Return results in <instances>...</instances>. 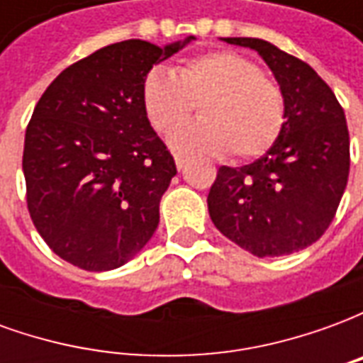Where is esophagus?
<instances>
[{
  "label": "esophagus",
  "instance_id": "esophagus-1",
  "mask_svg": "<svg viewBox=\"0 0 363 363\" xmlns=\"http://www.w3.org/2000/svg\"><path fill=\"white\" fill-rule=\"evenodd\" d=\"M174 163H177V169L181 171V169H184V165L189 163V159L181 157V155H177V157H174Z\"/></svg>",
  "mask_w": 363,
  "mask_h": 363
}]
</instances>
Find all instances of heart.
Wrapping results in <instances>:
<instances>
[{"label":"heart","mask_w":363,"mask_h":363,"mask_svg":"<svg viewBox=\"0 0 363 363\" xmlns=\"http://www.w3.org/2000/svg\"><path fill=\"white\" fill-rule=\"evenodd\" d=\"M143 112L155 132L167 134L191 116L200 123L177 128L169 143L181 155L255 159L278 142L286 99L260 67L235 52H210L184 62L174 75L151 69L142 87Z\"/></svg>","instance_id":"obj_1"}]
</instances>
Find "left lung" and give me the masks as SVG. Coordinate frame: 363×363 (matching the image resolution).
<instances>
[{"label": "left lung", "instance_id": "1", "mask_svg": "<svg viewBox=\"0 0 363 363\" xmlns=\"http://www.w3.org/2000/svg\"><path fill=\"white\" fill-rule=\"evenodd\" d=\"M257 50L286 99L278 142L251 165L220 167L208 210L223 235L255 257L303 251L335 220L350 173V135L335 93L303 60L260 38Z\"/></svg>", "mask_w": 363, "mask_h": 363}]
</instances>
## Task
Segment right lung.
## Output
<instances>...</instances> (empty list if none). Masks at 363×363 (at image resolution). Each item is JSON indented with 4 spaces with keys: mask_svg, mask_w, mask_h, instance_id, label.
Returning <instances> with one entry per match:
<instances>
[{
    "mask_svg": "<svg viewBox=\"0 0 363 363\" xmlns=\"http://www.w3.org/2000/svg\"><path fill=\"white\" fill-rule=\"evenodd\" d=\"M104 46L48 85L25 134L27 208L46 245L74 267L112 270L142 251L177 174L143 112L145 75L184 44Z\"/></svg>",
    "mask_w": 363,
    "mask_h": 363,
    "instance_id": "obj_1",
    "label": "right lung"
}]
</instances>
